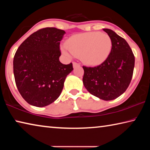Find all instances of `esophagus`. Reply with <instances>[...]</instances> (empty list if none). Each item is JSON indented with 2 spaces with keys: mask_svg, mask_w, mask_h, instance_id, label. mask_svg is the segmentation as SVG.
Wrapping results in <instances>:
<instances>
[{
  "mask_svg": "<svg viewBox=\"0 0 150 150\" xmlns=\"http://www.w3.org/2000/svg\"><path fill=\"white\" fill-rule=\"evenodd\" d=\"M80 65L79 64V63H76V62H73V67H77V66H79Z\"/></svg>",
  "mask_w": 150,
  "mask_h": 150,
  "instance_id": "1",
  "label": "esophagus"
}]
</instances>
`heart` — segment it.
<instances>
[{"mask_svg":"<svg viewBox=\"0 0 150 150\" xmlns=\"http://www.w3.org/2000/svg\"><path fill=\"white\" fill-rule=\"evenodd\" d=\"M112 49V40L105 33L93 32L77 34L66 43L62 52L67 56H81L83 62L97 65L105 62Z\"/></svg>","mask_w":150,"mask_h":150,"instance_id":"1","label":"heart"}]
</instances>
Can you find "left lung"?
Returning <instances> with one entry per match:
<instances>
[{
	"instance_id": "obj_1",
	"label": "left lung",
	"mask_w": 150,
	"mask_h": 150,
	"mask_svg": "<svg viewBox=\"0 0 150 150\" xmlns=\"http://www.w3.org/2000/svg\"><path fill=\"white\" fill-rule=\"evenodd\" d=\"M112 40V49L106 59L96 67H85L83 82L91 95L104 100L118 98L130 85L135 57L125 40L113 30L104 28Z\"/></svg>"
}]
</instances>
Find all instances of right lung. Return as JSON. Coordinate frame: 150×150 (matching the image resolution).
I'll return each mask as SVG.
<instances>
[{"instance_id":"1","label":"right lung","mask_w":150,"mask_h":150,"mask_svg":"<svg viewBox=\"0 0 150 150\" xmlns=\"http://www.w3.org/2000/svg\"><path fill=\"white\" fill-rule=\"evenodd\" d=\"M64 30L45 28L34 33L18 48L13 60L16 87L26 102L44 107L57 99L73 64L59 62V44Z\"/></svg>"}]
</instances>
